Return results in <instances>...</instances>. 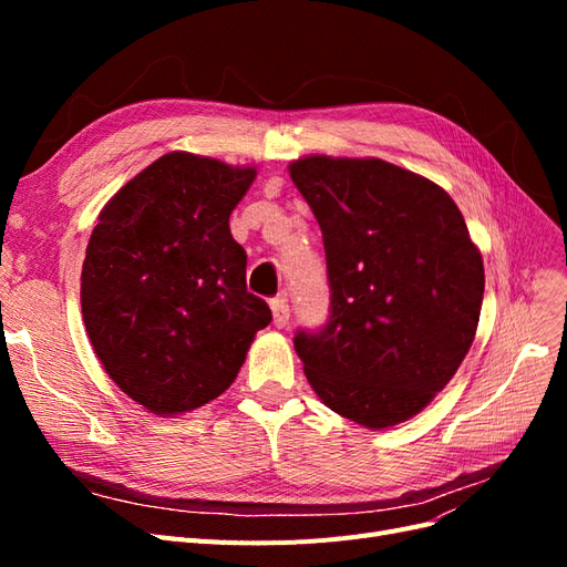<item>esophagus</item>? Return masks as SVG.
Returning a JSON list of instances; mask_svg holds the SVG:
<instances>
[{"label": "esophagus", "instance_id": "34e87169", "mask_svg": "<svg viewBox=\"0 0 567 567\" xmlns=\"http://www.w3.org/2000/svg\"><path fill=\"white\" fill-rule=\"evenodd\" d=\"M271 315H274V323H277L279 329H284L290 319V305H288L286 296H279L271 300Z\"/></svg>", "mask_w": 567, "mask_h": 567}]
</instances>
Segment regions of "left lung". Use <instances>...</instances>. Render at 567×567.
I'll return each mask as SVG.
<instances>
[{
	"instance_id": "left-lung-1",
	"label": "left lung",
	"mask_w": 567,
	"mask_h": 567,
	"mask_svg": "<svg viewBox=\"0 0 567 567\" xmlns=\"http://www.w3.org/2000/svg\"><path fill=\"white\" fill-rule=\"evenodd\" d=\"M290 179L310 205L329 269V321L293 346L321 402L390 427L433 402L475 338L485 267L435 182L381 158L307 156Z\"/></svg>"
}]
</instances>
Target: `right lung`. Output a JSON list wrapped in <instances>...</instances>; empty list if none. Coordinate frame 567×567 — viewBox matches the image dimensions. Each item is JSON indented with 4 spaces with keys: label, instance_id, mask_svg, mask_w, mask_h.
Returning a JSON list of instances; mask_svg holds the SVG:
<instances>
[{
    "label": "right lung",
    "instance_id": "1",
    "mask_svg": "<svg viewBox=\"0 0 567 567\" xmlns=\"http://www.w3.org/2000/svg\"><path fill=\"white\" fill-rule=\"evenodd\" d=\"M255 167L173 151L106 203L82 262V319L113 383L151 414L219 398L271 321L229 215Z\"/></svg>",
    "mask_w": 567,
    "mask_h": 567
}]
</instances>
